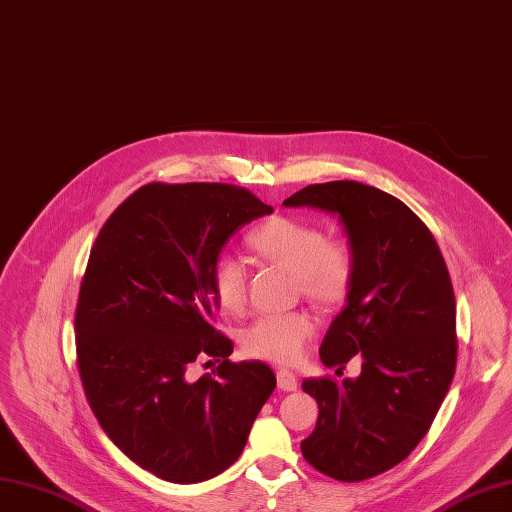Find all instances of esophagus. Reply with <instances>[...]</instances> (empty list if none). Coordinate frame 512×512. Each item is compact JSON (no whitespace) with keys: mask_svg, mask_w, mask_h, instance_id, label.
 I'll return each instance as SVG.
<instances>
[{"mask_svg":"<svg viewBox=\"0 0 512 512\" xmlns=\"http://www.w3.org/2000/svg\"><path fill=\"white\" fill-rule=\"evenodd\" d=\"M276 379H278V389H282V391H297V387H299L297 376L286 368H280L276 372Z\"/></svg>","mask_w":512,"mask_h":512,"instance_id":"obj_1","label":"esophagus"}]
</instances>
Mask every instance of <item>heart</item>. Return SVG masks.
I'll return each mask as SVG.
<instances>
[{"label": "heart", "mask_w": 512, "mask_h": 512, "mask_svg": "<svg viewBox=\"0 0 512 512\" xmlns=\"http://www.w3.org/2000/svg\"><path fill=\"white\" fill-rule=\"evenodd\" d=\"M251 249L265 261L295 274L301 293L320 307L345 301L355 278V257L347 242L326 240L311 221L274 215L249 236ZM213 293L221 307L238 311L247 299V268L234 255H221L211 270ZM314 335V322L303 311L265 314L242 330V349L253 358L280 364L297 362Z\"/></svg>", "instance_id": "b5f03b06"}]
</instances>
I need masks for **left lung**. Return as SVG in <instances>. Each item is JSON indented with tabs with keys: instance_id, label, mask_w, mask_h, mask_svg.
Wrapping results in <instances>:
<instances>
[{
	"instance_id": "left-lung-1",
	"label": "left lung",
	"mask_w": 512,
	"mask_h": 512,
	"mask_svg": "<svg viewBox=\"0 0 512 512\" xmlns=\"http://www.w3.org/2000/svg\"><path fill=\"white\" fill-rule=\"evenodd\" d=\"M337 215L355 257L341 314L320 345L341 372L358 355V379H307L318 402L305 460L337 481H364L408 458L427 435L456 370V299L429 228L395 196L360 182L307 186L282 203Z\"/></svg>"
}]
</instances>
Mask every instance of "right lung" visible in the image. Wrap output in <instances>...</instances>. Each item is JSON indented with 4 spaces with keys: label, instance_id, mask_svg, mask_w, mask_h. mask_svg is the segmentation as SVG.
I'll list each match as a JSON object with an SVG mask.
<instances>
[{
    "label": "right lung",
    "instance_id": "1",
    "mask_svg": "<svg viewBox=\"0 0 512 512\" xmlns=\"http://www.w3.org/2000/svg\"><path fill=\"white\" fill-rule=\"evenodd\" d=\"M274 209L228 184H148L102 226L81 282V383L115 446L171 483H201L238 460L276 387L261 362H230L211 326V270L230 236ZM209 354L222 364L192 380Z\"/></svg>",
    "mask_w": 512,
    "mask_h": 512
}]
</instances>
